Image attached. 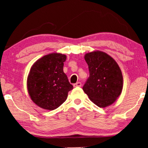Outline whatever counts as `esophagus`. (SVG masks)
<instances>
[{"mask_svg":"<svg viewBox=\"0 0 148 148\" xmlns=\"http://www.w3.org/2000/svg\"><path fill=\"white\" fill-rule=\"evenodd\" d=\"M73 86H74V88H79V87L82 86V84H81L80 82H77V83H76V84H75L73 85Z\"/></svg>","mask_w":148,"mask_h":148,"instance_id":"obj_1","label":"esophagus"}]
</instances>
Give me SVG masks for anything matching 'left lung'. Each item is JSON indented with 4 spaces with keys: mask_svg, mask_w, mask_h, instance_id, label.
<instances>
[{
    "mask_svg": "<svg viewBox=\"0 0 148 148\" xmlns=\"http://www.w3.org/2000/svg\"><path fill=\"white\" fill-rule=\"evenodd\" d=\"M90 77L83 90L90 100L100 108L112 105L121 94L122 72L115 60L106 52L94 50L85 54Z\"/></svg>",
    "mask_w": 148,
    "mask_h": 148,
    "instance_id": "8db88e82",
    "label": "left lung"
}]
</instances>
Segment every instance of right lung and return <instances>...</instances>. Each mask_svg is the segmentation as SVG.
<instances>
[{
	"label": "right lung",
	"mask_w": 148,
	"mask_h": 148,
	"mask_svg": "<svg viewBox=\"0 0 148 148\" xmlns=\"http://www.w3.org/2000/svg\"><path fill=\"white\" fill-rule=\"evenodd\" d=\"M65 54L53 52L36 60L27 78L28 94L40 108L53 110L59 107L73 90L63 71Z\"/></svg>",
	"instance_id": "add662e5"
}]
</instances>
